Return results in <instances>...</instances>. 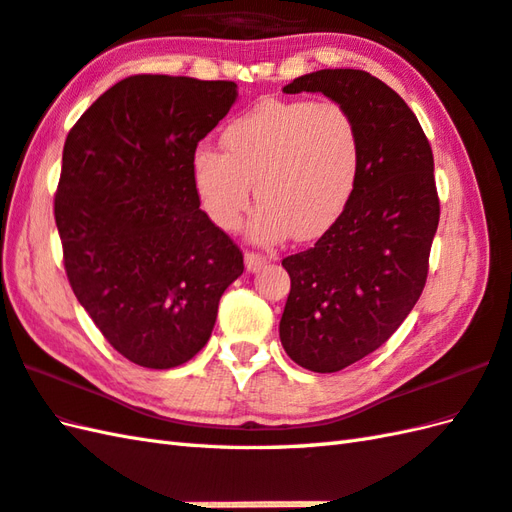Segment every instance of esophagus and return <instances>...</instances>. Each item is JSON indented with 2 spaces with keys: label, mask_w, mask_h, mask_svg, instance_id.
<instances>
[{
  "label": "esophagus",
  "mask_w": 512,
  "mask_h": 512,
  "mask_svg": "<svg viewBox=\"0 0 512 512\" xmlns=\"http://www.w3.org/2000/svg\"><path fill=\"white\" fill-rule=\"evenodd\" d=\"M244 262H246V268L250 270V273H257V270H262L270 262V257H266L262 253H255V250H246Z\"/></svg>",
  "instance_id": "esophagus-1"
}]
</instances>
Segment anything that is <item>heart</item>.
Wrapping results in <instances>:
<instances>
[{"label":"heart","instance_id":"heart-1","mask_svg":"<svg viewBox=\"0 0 512 512\" xmlns=\"http://www.w3.org/2000/svg\"><path fill=\"white\" fill-rule=\"evenodd\" d=\"M224 154L193 151L191 178L202 209L222 231L242 224L257 184L250 237L277 242L323 235L356 189L361 134L339 101L264 99L233 118L222 134Z\"/></svg>","mask_w":512,"mask_h":512}]
</instances>
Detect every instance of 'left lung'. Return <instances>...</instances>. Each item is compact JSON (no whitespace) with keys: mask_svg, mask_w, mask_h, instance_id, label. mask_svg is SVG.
<instances>
[{"mask_svg":"<svg viewBox=\"0 0 512 512\" xmlns=\"http://www.w3.org/2000/svg\"><path fill=\"white\" fill-rule=\"evenodd\" d=\"M284 92L343 103L361 134L352 200L317 244L281 262V345L310 372H341L400 328L427 284L440 222L433 151L409 105L365 70H319Z\"/></svg>","mask_w":512,"mask_h":512,"instance_id":"obj_1","label":"left lung"}]
</instances>
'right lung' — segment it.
<instances>
[{"label":"right lung","instance_id":"right-lung-1","mask_svg":"<svg viewBox=\"0 0 512 512\" xmlns=\"http://www.w3.org/2000/svg\"><path fill=\"white\" fill-rule=\"evenodd\" d=\"M237 99L233 81L134 74L70 129L54 193L63 266L85 312L140 367L187 363L244 255L200 209L191 158Z\"/></svg>","mask_w":512,"mask_h":512}]
</instances>
